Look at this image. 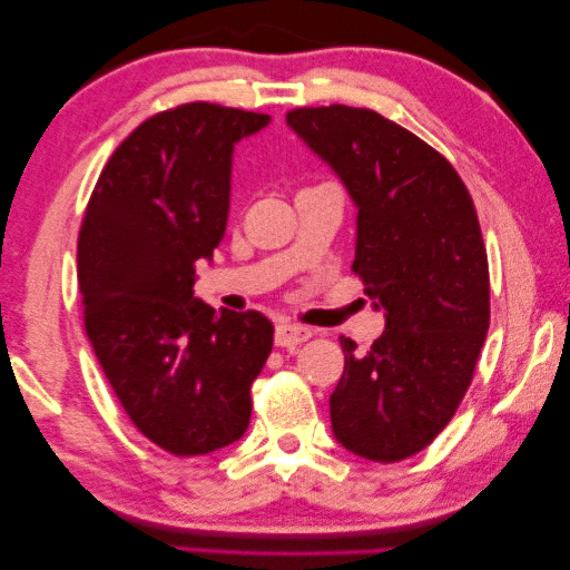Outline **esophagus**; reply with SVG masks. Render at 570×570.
<instances>
[{
    "label": "esophagus",
    "mask_w": 570,
    "mask_h": 570,
    "mask_svg": "<svg viewBox=\"0 0 570 570\" xmlns=\"http://www.w3.org/2000/svg\"><path fill=\"white\" fill-rule=\"evenodd\" d=\"M307 338H313V331L305 328V325H295V323H277L275 325V346L279 348H293L301 346Z\"/></svg>",
    "instance_id": "esophagus-1"
}]
</instances>
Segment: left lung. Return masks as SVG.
Returning a JSON list of instances; mask_svg holds the SVG:
<instances>
[{
    "label": "left lung",
    "instance_id": "obj_1",
    "mask_svg": "<svg viewBox=\"0 0 570 570\" xmlns=\"http://www.w3.org/2000/svg\"><path fill=\"white\" fill-rule=\"evenodd\" d=\"M356 204V259L386 331L346 368L331 426L348 452L399 462L450 424L490 328L488 252L468 186L442 154L368 108L287 114Z\"/></svg>",
    "mask_w": 570,
    "mask_h": 570
}]
</instances>
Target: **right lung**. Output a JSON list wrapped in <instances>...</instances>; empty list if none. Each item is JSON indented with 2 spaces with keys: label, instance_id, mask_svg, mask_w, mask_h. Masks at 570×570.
Segmentation results:
<instances>
[{
  "label": "right lung",
  "instance_id": "right-lung-1",
  "mask_svg": "<svg viewBox=\"0 0 570 570\" xmlns=\"http://www.w3.org/2000/svg\"><path fill=\"white\" fill-rule=\"evenodd\" d=\"M265 114L186 102L144 120L92 189L78 237L82 323L138 432L176 456L247 432L249 389L273 351L263 313L194 297L227 229L232 156Z\"/></svg>",
  "mask_w": 570,
  "mask_h": 570
}]
</instances>
